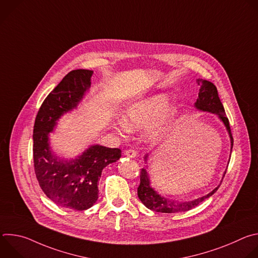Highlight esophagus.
Here are the masks:
<instances>
[{"label": "esophagus", "mask_w": 258, "mask_h": 258, "mask_svg": "<svg viewBox=\"0 0 258 258\" xmlns=\"http://www.w3.org/2000/svg\"><path fill=\"white\" fill-rule=\"evenodd\" d=\"M124 155L127 156V157H131V158H136L137 157V152L133 149H127L124 151Z\"/></svg>", "instance_id": "34e87169"}]
</instances>
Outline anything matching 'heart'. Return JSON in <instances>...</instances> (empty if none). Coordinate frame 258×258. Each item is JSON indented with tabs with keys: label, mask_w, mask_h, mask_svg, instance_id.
Returning a JSON list of instances; mask_svg holds the SVG:
<instances>
[{
	"label": "heart",
	"mask_w": 258,
	"mask_h": 258,
	"mask_svg": "<svg viewBox=\"0 0 258 258\" xmlns=\"http://www.w3.org/2000/svg\"><path fill=\"white\" fill-rule=\"evenodd\" d=\"M177 116V109L168 104L165 94H157L131 104L124 111L123 122L118 121L119 132L149 131L147 137L150 142L158 141Z\"/></svg>",
	"instance_id": "heart-1"
}]
</instances>
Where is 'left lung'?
<instances>
[{
  "instance_id": "obj_1",
  "label": "left lung",
  "mask_w": 258,
  "mask_h": 258,
  "mask_svg": "<svg viewBox=\"0 0 258 258\" xmlns=\"http://www.w3.org/2000/svg\"><path fill=\"white\" fill-rule=\"evenodd\" d=\"M197 84L199 86V94H198V99L195 103V107L198 110H202V111L214 113L215 115L218 116V118L220 120L223 121V123L225 124V126L229 133L230 139H231V151H232L234 140L232 137L229 119L226 116L225 108H224L222 102H220V100H219L216 87L211 82L201 80V79L197 80ZM147 159H148V154L145 155V161H147ZM226 172H227V170L225 171L224 176H225ZM220 183L214 190H212L207 195L202 196V197L192 200V201L169 200L167 198H164L160 194H158L151 187L150 177H149L148 172H147V170L145 168H142L141 173H140V186L138 188V197L147 208H149L153 211L162 212V213H175V212H180V211H188V210H191L192 208L198 206L205 199L212 196L219 188Z\"/></svg>"
}]
</instances>
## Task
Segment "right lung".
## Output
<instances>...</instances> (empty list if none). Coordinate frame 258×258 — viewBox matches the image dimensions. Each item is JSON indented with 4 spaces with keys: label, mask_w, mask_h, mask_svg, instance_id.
I'll list each match as a JSON object with an SVG mask.
<instances>
[{
    "label": "right lung",
    "mask_w": 258,
    "mask_h": 258,
    "mask_svg": "<svg viewBox=\"0 0 258 258\" xmlns=\"http://www.w3.org/2000/svg\"><path fill=\"white\" fill-rule=\"evenodd\" d=\"M92 76V70L70 71L43 102L33 126V164L40 187L53 202L75 210H86L96 203L103 168L121 156L120 149L100 145L90 146L70 160L51 150L49 134L64 113L78 107L91 87Z\"/></svg>",
    "instance_id": "add662e5"
}]
</instances>
